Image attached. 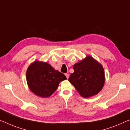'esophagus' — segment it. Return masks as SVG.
Returning a JSON list of instances; mask_svg holds the SVG:
<instances>
[{
  "instance_id": "obj_1",
  "label": "esophagus",
  "mask_w": 130,
  "mask_h": 130,
  "mask_svg": "<svg viewBox=\"0 0 130 130\" xmlns=\"http://www.w3.org/2000/svg\"><path fill=\"white\" fill-rule=\"evenodd\" d=\"M65 75L66 77H67V78L68 79L69 78V74H68V73H65Z\"/></svg>"
}]
</instances>
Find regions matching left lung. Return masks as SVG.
I'll return each mask as SVG.
<instances>
[{
    "mask_svg": "<svg viewBox=\"0 0 130 130\" xmlns=\"http://www.w3.org/2000/svg\"><path fill=\"white\" fill-rule=\"evenodd\" d=\"M68 80L84 98L96 95L104 84L103 68L90 56L73 65Z\"/></svg>",
    "mask_w": 130,
    "mask_h": 130,
    "instance_id": "obj_1",
    "label": "left lung"
}]
</instances>
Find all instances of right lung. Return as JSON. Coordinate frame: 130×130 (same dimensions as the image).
<instances>
[{"instance_id": "add662e5", "label": "right lung", "mask_w": 130, "mask_h": 130, "mask_svg": "<svg viewBox=\"0 0 130 130\" xmlns=\"http://www.w3.org/2000/svg\"><path fill=\"white\" fill-rule=\"evenodd\" d=\"M26 79L29 88L34 94L41 98H48L67 77L48 63L36 61L28 67Z\"/></svg>"}]
</instances>
